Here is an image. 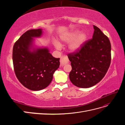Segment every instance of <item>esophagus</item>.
I'll return each mask as SVG.
<instances>
[{"instance_id":"1","label":"esophagus","mask_w":125,"mask_h":125,"mask_svg":"<svg viewBox=\"0 0 125 125\" xmlns=\"http://www.w3.org/2000/svg\"><path fill=\"white\" fill-rule=\"evenodd\" d=\"M69 62L68 58H67L66 56H62L61 58H60V65L62 66H63L66 64H67Z\"/></svg>"}]
</instances>
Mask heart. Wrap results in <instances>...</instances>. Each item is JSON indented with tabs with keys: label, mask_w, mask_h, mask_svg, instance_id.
Listing matches in <instances>:
<instances>
[{
	"label": "heart",
	"mask_w": 125,
	"mask_h": 125,
	"mask_svg": "<svg viewBox=\"0 0 125 125\" xmlns=\"http://www.w3.org/2000/svg\"><path fill=\"white\" fill-rule=\"evenodd\" d=\"M81 32L80 30L75 29L62 37L61 41L63 44L70 43L68 47V50L71 53H76L80 51L88 38L86 33ZM61 45L57 43L55 44L56 48L59 50L62 47Z\"/></svg>",
	"instance_id": "obj_1"
}]
</instances>
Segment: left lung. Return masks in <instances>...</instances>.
<instances>
[{
	"label": "left lung",
	"mask_w": 125,
	"mask_h": 125,
	"mask_svg": "<svg viewBox=\"0 0 125 125\" xmlns=\"http://www.w3.org/2000/svg\"><path fill=\"white\" fill-rule=\"evenodd\" d=\"M93 28L92 39L86 42L79 52L68 55L72 67L70 80L79 88H89L96 84L110 66V41L99 28Z\"/></svg>",
	"instance_id": "1"
}]
</instances>
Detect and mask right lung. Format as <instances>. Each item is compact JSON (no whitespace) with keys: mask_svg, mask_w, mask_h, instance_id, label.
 <instances>
[{"mask_svg":"<svg viewBox=\"0 0 125 125\" xmlns=\"http://www.w3.org/2000/svg\"><path fill=\"white\" fill-rule=\"evenodd\" d=\"M43 33L42 29L28 30L13 47L15 73L22 85L32 91L48 86L60 65L59 58L54 57L47 47L35 44V38H40Z\"/></svg>","mask_w":125,"mask_h":125,"instance_id":"obj_1","label":"right lung"}]
</instances>
